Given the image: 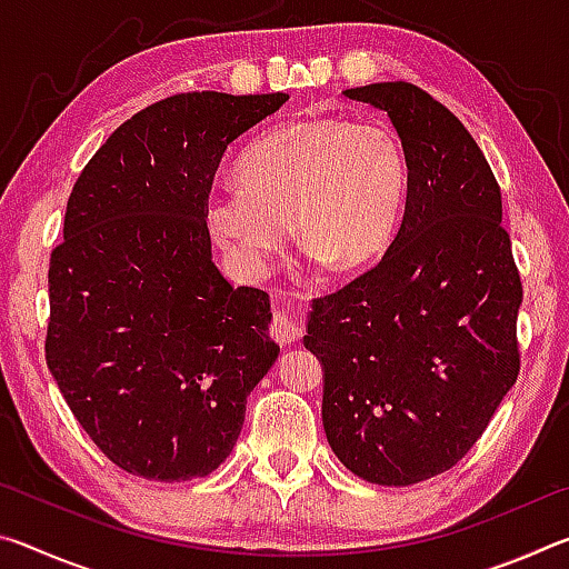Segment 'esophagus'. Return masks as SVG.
I'll return each instance as SVG.
<instances>
[{
	"mask_svg": "<svg viewBox=\"0 0 569 569\" xmlns=\"http://www.w3.org/2000/svg\"><path fill=\"white\" fill-rule=\"evenodd\" d=\"M268 333H271L278 343H291V341L301 339L303 331H301V326H298L286 311H278L273 316L271 326H268Z\"/></svg>",
	"mask_w": 569,
	"mask_h": 569,
	"instance_id": "obj_1",
	"label": "esophagus"
}]
</instances>
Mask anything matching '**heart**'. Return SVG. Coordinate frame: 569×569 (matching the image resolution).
<instances>
[{
    "instance_id": "b5f03b06",
    "label": "heart",
    "mask_w": 569,
    "mask_h": 569,
    "mask_svg": "<svg viewBox=\"0 0 569 569\" xmlns=\"http://www.w3.org/2000/svg\"><path fill=\"white\" fill-rule=\"evenodd\" d=\"M238 178L210 190L206 216L240 271L258 276L291 216L316 261L343 271L377 261L397 233L409 170L383 124L321 118L256 138L240 152Z\"/></svg>"
}]
</instances>
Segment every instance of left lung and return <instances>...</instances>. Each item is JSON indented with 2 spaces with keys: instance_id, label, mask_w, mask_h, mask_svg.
I'll return each instance as SVG.
<instances>
[{
  "instance_id": "8db88e82",
  "label": "left lung",
  "mask_w": 569,
  "mask_h": 569,
  "mask_svg": "<svg viewBox=\"0 0 569 569\" xmlns=\"http://www.w3.org/2000/svg\"><path fill=\"white\" fill-rule=\"evenodd\" d=\"M343 94L397 128L407 206L377 266L313 298L303 341L323 361L333 455L407 487L455 467L515 387L522 281L499 182L457 114L403 80Z\"/></svg>"
}]
</instances>
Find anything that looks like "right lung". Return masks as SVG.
I'll use <instances>...</instances> for the list:
<instances>
[{"instance_id": "1", "label": "right lung", "mask_w": 569, "mask_h": 569, "mask_svg": "<svg viewBox=\"0 0 569 569\" xmlns=\"http://www.w3.org/2000/svg\"><path fill=\"white\" fill-rule=\"evenodd\" d=\"M283 92H180L114 130L82 168L50 253L47 369L112 465L206 477L278 359L261 288L210 261L206 206L226 148Z\"/></svg>"}]
</instances>
